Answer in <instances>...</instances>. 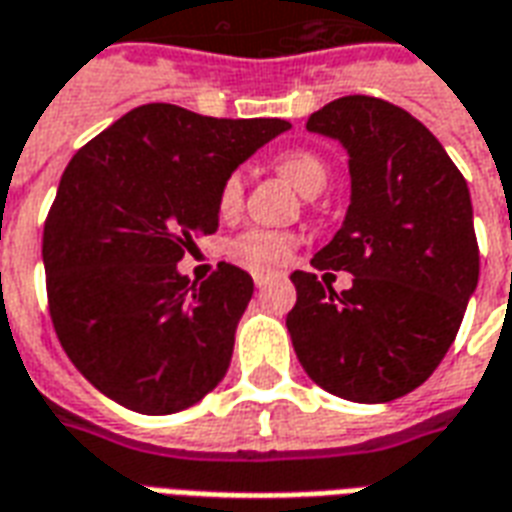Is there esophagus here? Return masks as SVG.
<instances>
[{"mask_svg": "<svg viewBox=\"0 0 512 512\" xmlns=\"http://www.w3.org/2000/svg\"><path fill=\"white\" fill-rule=\"evenodd\" d=\"M253 283L261 289V286L267 283V275H264V272H253Z\"/></svg>", "mask_w": 512, "mask_h": 512, "instance_id": "34e87169", "label": "esophagus"}]
</instances>
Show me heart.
<instances>
[{
    "label": "heart",
    "mask_w": 512,
    "mask_h": 512,
    "mask_svg": "<svg viewBox=\"0 0 512 512\" xmlns=\"http://www.w3.org/2000/svg\"><path fill=\"white\" fill-rule=\"evenodd\" d=\"M278 171L283 177L294 182V188L305 193V196H313L316 190H322L327 185V166L322 163L319 155L313 152H305V149H297V152H286L278 158ZM242 204V177L234 171L229 177L223 179L218 193V207L223 215H234L240 210ZM294 248H297V237L289 234V231H272V229H251L234 237L229 242L231 259L240 261L251 270H275L286 261L292 259Z\"/></svg>",
    "instance_id": "obj_1"
}]
</instances>
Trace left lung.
Listing matches in <instances>:
<instances>
[{"mask_svg": "<svg viewBox=\"0 0 512 512\" xmlns=\"http://www.w3.org/2000/svg\"><path fill=\"white\" fill-rule=\"evenodd\" d=\"M308 130L341 141L352 177L346 218L313 267L354 281L338 294L313 272H292L294 352L327 393L395 401L434 374L477 289L469 188L434 133L387 100L338 98Z\"/></svg>", "mask_w": 512, "mask_h": 512, "instance_id": "1", "label": "left lung"}]
</instances>
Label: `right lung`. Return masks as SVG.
<instances>
[{"instance_id": "1", "label": "right lung", "mask_w": 512, "mask_h": 512, "mask_svg": "<svg viewBox=\"0 0 512 512\" xmlns=\"http://www.w3.org/2000/svg\"><path fill=\"white\" fill-rule=\"evenodd\" d=\"M286 119H215L147 103L78 149L43 229L51 322L78 371L141 414L199 404L226 376L253 278L177 261L218 229L223 179Z\"/></svg>"}]
</instances>
